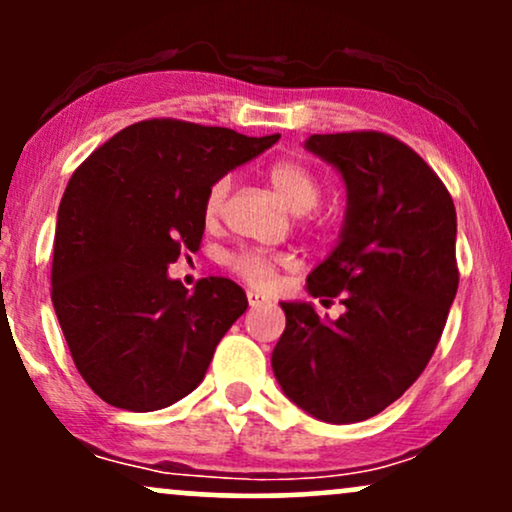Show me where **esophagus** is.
Masks as SVG:
<instances>
[{"label": "esophagus", "instance_id": "esophagus-1", "mask_svg": "<svg viewBox=\"0 0 512 512\" xmlns=\"http://www.w3.org/2000/svg\"><path fill=\"white\" fill-rule=\"evenodd\" d=\"M264 303H269V301L262 296V293L248 291V305H250V308H260V305H264Z\"/></svg>", "mask_w": 512, "mask_h": 512}]
</instances>
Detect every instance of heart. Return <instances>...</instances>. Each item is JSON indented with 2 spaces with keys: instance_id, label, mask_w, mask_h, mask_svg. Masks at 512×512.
<instances>
[{
  "instance_id": "b5f03b06",
  "label": "heart",
  "mask_w": 512,
  "mask_h": 512,
  "mask_svg": "<svg viewBox=\"0 0 512 512\" xmlns=\"http://www.w3.org/2000/svg\"><path fill=\"white\" fill-rule=\"evenodd\" d=\"M267 180L274 187V192L284 199V204L296 214L315 209L317 202L322 199V180L301 161H276L267 168ZM228 195V178L216 180L209 187L207 197H204V219L214 221L221 214L223 202ZM289 264L286 255H267L260 250H240L236 255H228V267L236 272L240 279L248 281L252 286H267L272 284L276 267Z\"/></svg>"
}]
</instances>
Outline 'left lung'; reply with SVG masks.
<instances>
[{
  "instance_id": "left-lung-1",
  "label": "left lung",
  "mask_w": 512,
  "mask_h": 512,
  "mask_svg": "<svg viewBox=\"0 0 512 512\" xmlns=\"http://www.w3.org/2000/svg\"><path fill=\"white\" fill-rule=\"evenodd\" d=\"M303 146L346 185L339 240L305 289L327 303L342 293L346 310L320 320L313 303H281L286 330L272 368L296 407L327 424H356L402 397L436 351L460 284L455 204L395 137L310 134Z\"/></svg>"
}]
</instances>
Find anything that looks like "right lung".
Returning <instances> with one entry per match:
<instances>
[{"mask_svg": "<svg viewBox=\"0 0 512 512\" xmlns=\"http://www.w3.org/2000/svg\"><path fill=\"white\" fill-rule=\"evenodd\" d=\"M276 142L144 120L74 170L57 211L52 305L76 370L103 402L156 411L202 383L248 296L223 276L187 291L168 264L202 243L209 187Z\"/></svg>", "mask_w": 512, "mask_h": 512, "instance_id": "right-lung-1", "label": "right lung"}]
</instances>
